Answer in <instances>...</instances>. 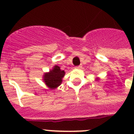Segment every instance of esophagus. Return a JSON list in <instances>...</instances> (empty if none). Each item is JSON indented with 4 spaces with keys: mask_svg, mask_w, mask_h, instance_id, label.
<instances>
[{
    "mask_svg": "<svg viewBox=\"0 0 134 134\" xmlns=\"http://www.w3.org/2000/svg\"><path fill=\"white\" fill-rule=\"evenodd\" d=\"M75 68H76V69H81L82 68V65L76 66V67H75Z\"/></svg>",
    "mask_w": 134,
    "mask_h": 134,
    "instance_id": "34e87169",
    "label": "esophagus"
}]
</instances>
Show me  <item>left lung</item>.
I'll return each mask as SVG.
<instances>
[{
	"mask_svg": "<svg viewBox=\"0 0 134 134\" xmlns=\"http://www.w3.org/2000/svg\"><path fill=\"white\" fill-rule=\"evenodd\" d=\"M97 80H99V79H98V78H97Z\"/></svg>",
	"mask_w": 134,
	"mask_h": 134,
	"instance_id": "1",
	"label": "left lung"
}]
</instances>
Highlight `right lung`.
Returning a JSON list of instances; mask_svg holds the SVG:
<instances>
[{"label":"right lung","mask_w":134,"mask_h":134,"mask_svg":"<svg viewBox=\"0 0 134 134\" xmlns=\"http://www.w3.org/2000/svg\"><path fill=\"white\" fill-rule=\"evenodd\" d=\"M65 75V71L60 69V67L55 65L53 69L48 72L44 73L43 80L46 85L50 89H55L59 86L62 82V79Z\"/></svg>","instance_id":"obj_1"}]
</instances>
